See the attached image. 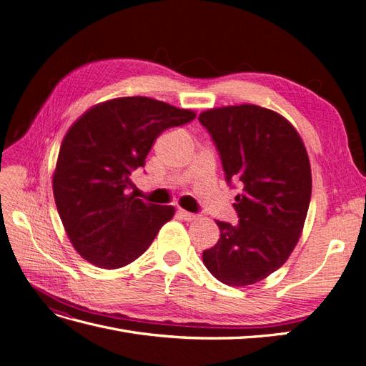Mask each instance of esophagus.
I'll return each mask as SVG.
<instances>
[{"mask_svg":"<svg viewBox=\"0 0 366 366\" xmlns=\"http://www.w3.org/2000/svg\"><path fill=\"white\" fill-rule=\"evenodd\" d=\"M177 214H179V217L184 221H194V219L198 218L197 214H191V212H187V210H183V209H179V212H177Z\"/></svg>","mask_w":366,"mask_h":366,"instance_id":"obj_1","label":"esophagus"}]
</instances>
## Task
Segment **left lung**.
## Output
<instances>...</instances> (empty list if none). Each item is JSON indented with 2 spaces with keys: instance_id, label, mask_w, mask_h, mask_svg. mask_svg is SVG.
<instances>
[{
  "instance_id": "obj_1",
  "label": "left lung",
  "mask_w": 366,
  "mask_h": 366,
  "mask_svg": "<svg viewBox=\"0 0 366 366\" xmlns=\"http://www.w3.org/2000/svg\"><path fill=\"white\" fill-rule=\"evenodd\" d=\"M219 154L226 182L241 194L238 223L217 221L219 239L203 252L218 281L258 282L290 257L312 198V169L304 143L289 120L258 105L214 108L198 116Z\"/></svg>"
}]
</instances>
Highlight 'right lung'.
Returning a JSON list of instances; mask_svg holds the SVG:
<instances>
[{"label": "right lung", "instance_id": "obj_1", "mask_svg": "<svg viewBox=\"0 0 366 366\" xmlns=\"http://www.w3.org/2000/svg\"><path fill=\"white\" fill-rule=\"evenodd\" d=\"M195 119L149 97H119L88 109L65 134L53 175L54 202L84 259L119 269L137 259L174 217L172 206L128 195L131 174L164 129Z\"/></svg>", "mask_w": 366, "mask_h": 366}]
</instances>
